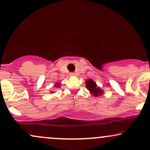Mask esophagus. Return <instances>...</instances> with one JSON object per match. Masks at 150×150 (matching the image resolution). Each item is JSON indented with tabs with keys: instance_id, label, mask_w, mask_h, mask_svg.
<instances>
[{
	"instance_id": "esophagus-1",
	"label": "esophagus",
	"mask_w": 150,
	"mask_h": 150,
	"mask_svg": "<svg viewBox=\"0 0 150 150\" xmlns=\"http://www.w3.org/2000/svg\"><path fill=\"white\" fill-rule=\"evenodd\" d=\"M70 76H75V74L74 73H70Z\"/></svg>"
}]
</instances>
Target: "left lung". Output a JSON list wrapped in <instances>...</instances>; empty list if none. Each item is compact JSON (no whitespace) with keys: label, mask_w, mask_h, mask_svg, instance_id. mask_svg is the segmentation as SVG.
Masks as SVG:
<instances>
[{"label":"left lung","mask_w":150,"mask_h":150,"mask_svg":"<svg viewBox=\"0 0 150 150\" xmlns=\"http://www.w3.org/2000/svg\"><path fill=\"white\" fill-rule=\"evenodd\" d=\"M86 87L91 93V94H92L93 96L98 97L99 96L102 95L103 93V91L102 89H100V88H98L97 86L96 82H93V81L91 80V79H89V80H86Z\"/></svg>","instance_id":"1"}]
</instances>
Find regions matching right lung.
<instances>
[{"mask_svg":"<svg viewBox=\"0 0 150 150\" xmlns=\"http://www.w3.org/2000/svg\"><path fill=\"white\" fill-rule=\"evenodd\" d=\"M54 86H57V88H59V86H59V83H57V84H56L55 85H54Z\"/></svg>","mask_w":150,"mask_h":150,"instance_id":"1","label":"right lung"}]
</instances>
